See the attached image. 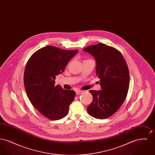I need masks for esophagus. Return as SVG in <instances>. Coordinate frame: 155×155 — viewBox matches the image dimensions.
<instances>
[{
    "instance_id": "esophagus-1",
    "label": "esophagus",
    "mask_w": 155,
    "mask_h": 155,
    "mask_svg": "<svg viewBox=\"0 0 155 155\" xmlns=\"http://www.w3.org/2000/svg\"><path fill=\"white\" fill-rule=\"evenodd\" d=\"M82 92H83V91H81V90H77V91H76V94H77V95H80Z\"/></svg>"
}]
</instances>
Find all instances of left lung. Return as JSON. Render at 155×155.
<instances>
[{
    "mask_svg": "<svg viewBox=\"0 0 155 155\" xmlns=\"http://www.w3.org/2000/svg\"><path fill=\"white\" fill-rule=\"evenodd\" d=\"M83 51L96 60V75L102 89L89 91L93 101L87 111L95 118H108L118 110L127 95L130 73L127 63L119 51L103 44L89 46Z\"/></svg>",
    "mask_w": 155,
    "mask_h": 155,
    "instance_id": "left-lung-1",
    "label": "left lung"
}]
</instances>
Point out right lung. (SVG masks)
<instances>
[{
    "mask_svg": "<svg viewBox=\"0 0 155 155\" xmlns=\"http://www.w3.org/2000/svg\"><path fill=\"white\" fill-rule=\"evenodd\" d=\"M78 52L48 46L34 52L27 63L24 74L27 95L32 105L46 118L59 120L68 113L75 92L55 85L54 80Z\"/></svg>",
    "mask_w": 155,
    "mask_h": 155,
    "instance_id": "obj_1",
    "label": "right lung"
}]
</instances>
